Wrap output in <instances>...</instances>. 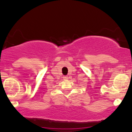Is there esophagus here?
Returning <instances> with one entry per match:
<instances>
[{"instance_id": "34e87169", "label": "esophagus", "mask_w": 132, "mask_h": 132, "mask_svg": "<svg viewBox=\"0 0 132 132\" xmlns=\"http://www.w3.org/2000/svg\"><path fill=\"white\" fill-rule=\"evenodd\" d=\"M63 79L64 80L68 79V76H63Z\"/></svg>"}]
</instances>
